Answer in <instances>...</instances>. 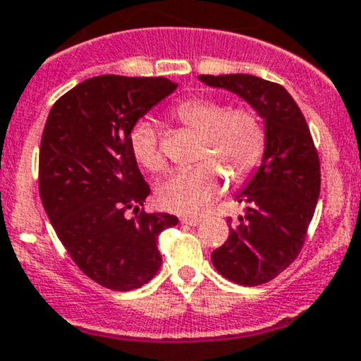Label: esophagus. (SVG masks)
<instances>
[{"label": "esophagus", "instance_id": "1", "mask_svg": "<svg viewBox=\"0 0 361 361\" xmlns=\"http://www.w3.org/2000/svg\"><path fill=\"white\" fill-rule=\"evenodd\" d=\"M180 221H183V224H186V226H198V224L202 221V218L200 216H180Z\"/></svg>", "mask_w": 361, "mask_h": 361}]
</instances>
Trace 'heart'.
Instances as JSON below:
<instances>
[{
    "label": "heart",
    "instance_id": "obj_1",
    "mask_svg": "<svg viewBox=\"0 0 361 361\" xmlns=\"http://www.w3.org/2000/svg\"><path fill=\"white\" fill-rule=\"evenodd\" d=\"M173 116L186 128L202 135L198 161L190 170H177L157 188L161 206L183 214L206 209L224 190L226 174L234 180L249 177L264 154L263 121L247 107L227 111V105L211 98H190L173 109ZM135 161L150 171L164 168V155L157 128L150 118H140L128 134Z\"/></svg>",
    "mask_w": 361,
    "mask_h": 361
}]
</instances>
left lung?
Instances as JSON below:
<instances>
[{
  "label": "left lung",
  "mask_w": 361,
  "mask_h": 361,
  "mask_svg": "<svg viewBox=\"0 0 361 361\" xmlns=\"http://www.w3.org/2000/svg\"><path fill=\"white\" fill-rule=\"evenodd\" d=\"M209 87L245 100L264 121L259 168L236 200L245 214L229 218V238L213 250L214 269L236 284L272 281L299 256L320 195V161L299 105L279 84L254 75H200Z\"/></svg>",
  "instance_id": "left-lung-1"
}]
</instances>
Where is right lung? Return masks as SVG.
Returning a JSON list of instances; mask_svg holds the SVG:
<instances>
[{
    "instance_id": "add662e5",
    "label": "right lung",
    "mask_w": 361,
    "mask_h": 361,
    "mask_svg": "<svg viewBox=\"0 0 361 361\" xmlns=\"http://www.w3.org/2000/svg\"><path fill=\"white\" fill-rule=\"evenodd\" d=\"M177 89L168 78L102 75L59 98L39 152V193L59 240L78 269L116 292L147 284L161 269L157 238L178 224L147 213L130 128Z\"/></svg>"
}]
</instances>
